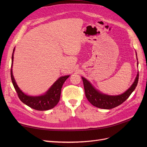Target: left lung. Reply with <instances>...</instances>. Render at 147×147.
<instances>
[{
  "instance_id": "obj_1",
  "label": "left lung",
  "mask_w": 147,
  "mask_h": 147,
  "mask_svg": "<svg viewBox=\"0 0 147 147\" xmlns=\"http://www.w3.org/2000/svg\"><path fill=\"white\" fill-rule=\"evenodd\" d=\"M82 78L83 82L85 96L88 101L96 107L104 109H112L123 103L134 91L139 80V73L132 86L125 92L118 96H109L102 94L97 91L86 78L83 77H82Z\"/></svg>"
}]
</instances>
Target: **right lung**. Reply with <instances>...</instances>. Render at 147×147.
<instances>
[{
  "mask_svg": "<svg viewBox=\"0 0 147 147\" xmlns=\"http://www.w3.org/2000/svg\"><path fill=\"white\" fill-rule=\"evenodd\" d=\"M14 51L15 48L13 50L12 54V63L10 74L13 86H14L15 89L20 99L24 104L30 107V108L37 110H48L49 109L55 107L60 100L61 89L62 87H63V84L66 80L69 78V75H66V76L60 77L53 84L52 86L50 88V90L44 95L35 97L26 95L22 92V91L18 86L12 74V65L13 61V53H14Z\"/></svg>",
  "mask_w": 147,
  "mask_h": 147,
  "instance_id": "obj_1",
  "label": "right lung"
}]
</instances>
